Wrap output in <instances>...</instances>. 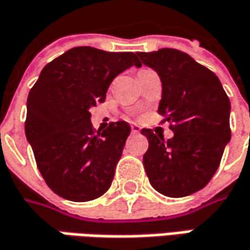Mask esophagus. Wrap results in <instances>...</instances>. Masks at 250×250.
Listing matches in <instances>:
<instances>
[{"label": "esophagus", "mask_w": 250, "mask_h": 250, "mask_svg": "<svg viewBox=\"0 0 250 250\" xmlns=\"http://www.w3.org/2000/svg\"><path fill=\"white\" fill-rule=\"evenodd\" d=\"M140 130H141V128H140V127L137 125H131V131H133L134 134H136V133H140Z\"/></svg>", "instance_id": "34e87169"}]
</instances>
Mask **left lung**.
Listing matches in <instances>:
<instances>
[{"instance_id":"8db88e82","label":"left lung","mask_w":250,"mask_h":250,"mask_svg":"<svg viewBox=\"0 0 250 250\" xmlns=\"http://www.w3.org/2000/svg\"><path fill=\"white\" fill-rule=\"evenodd\" d=\"M137 55L161 79L158 113L174 131L166 141L150 128L141 130L148 140L144 169L160 194L191 195L211 181L230 140L229 97L218 76L185 52L164 48Z\"/></svg>"}]
</instances>
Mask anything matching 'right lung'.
<instances>
[{"label": "right lung", "instance_id": "obj_1", "mask_svg": "<svg viewBox=\"0 0 250 250\" xmlns=\"http://www.w3.org/2000/svg\"><path fill=\"white\" fill-rule=\"evenodd\" d=\"M141 66L133 52L78 46L42 69L26 102L25 134L45 183L62 198L84 202L110 188L130 125L93 130L89 109L104 102L113 79Z\"/></svg>", "mask_w": 250, "mask_h": 250}]
</instances>
